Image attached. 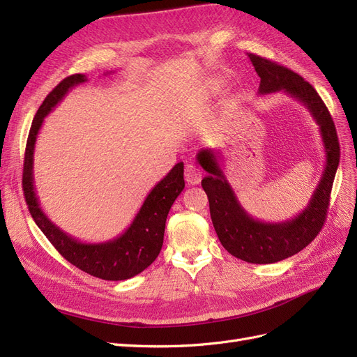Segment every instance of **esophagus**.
<instances>
[{
    "mask_svg": "<svg viewBox=\"0 0 357 357\" xmlns=\"http://www.w3.org/2000/svg\"><path fill=\"white\" fill-rule=\"evenodd\" d=\"M185 181L188 185H199L202 182V172L199 167L192 165H187L185 167Z\"/></svg>",
    "mask_w": 357,
    "mask_h": 357,
    "instance_id": "1",
    "label": "esophagus"
}]
</instances>
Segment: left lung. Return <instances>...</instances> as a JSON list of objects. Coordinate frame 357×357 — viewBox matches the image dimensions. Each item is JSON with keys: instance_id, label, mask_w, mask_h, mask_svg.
Masks as SVG:
<instances>
[{"instance_id": "8db88e82", "label": "left lung", "mask_w": 357, "mask_h": 357, "mask_svg": "<svg viewBox=\"0 0 357 357\" xmlns=\"http://www.w3.org/2000/svg\"><path fill=\"white\" fill-rule=\"evenodd\" d=\"M260 77L259 94L282 91L310 112L325 149V167L318 187L305 210L285 222L269 223L250 216L229 185L219 165V151L206 149L197 153V162L207 172L202 187L207 194L210 218L220 244L228 253L248 263L268 265L291 257L310 244L319 234L326 218L335 172L340 163V144L335 125L316 89L300 75L284 66L248 54Z\"/></svg>"}]
</instances>
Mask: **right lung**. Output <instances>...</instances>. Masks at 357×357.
Here are the masks:
<instances>
[{
    "label": "right lung",
    "mask_w": 357,
    "mask_h": 357,
    "mask_svg": "<svg viewBox=\"0 0 357 357\" xmlns=\"http://www.w3.org/2000/svg\"><path fill=\"white\" fill-rule=\"evenodd\" d=\"M86 81V76L81 73L68 76L39 105L29 130L28 144H26L22 181L23 192L38 228L44 232L48 241L56 247L66 260L70 261L77 269L97 276V278L105 281H123L147 269L160 253L169 210L185 187L183 163H176L169 174L154 185L129 228L114 240L94 244L81 243L61 231L56 223H52L39 207L33 185L35 142L39 129L44 123V117L48 116L73 86Z\"/></svg>",
    "instance_id": "add662e5"
}]
</instances>
